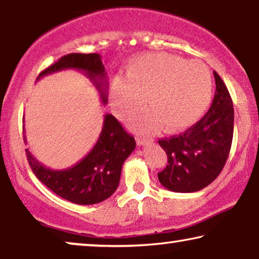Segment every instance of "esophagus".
I'll return each instance as SVG.
<instances>
[{"mask_svg": "<svg viewBox=\"0 0 259 259\" xmlns=\"http://www.w3.org/2000/svg\"><path fill=\"white\" fill-rule=\"evenodd\" d=\"M136 141H137V144L138 145H144L145 143H147V142L151 141V140H149V138H147L145 136H140V135H137Z\"/></svg>", "mask_w": 259, "mask_h": 259, "instance_id": "34e87169", "label": "esophagus"}]
</instances>
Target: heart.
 Masks as SVG:
<instances>
[{"label": "heart", "instance_id": "obj_1", "mask_svg": "<svg viewBox=\"0 0 259 259\" xmlns=\"http://www.w3.org/2000/svg\"><path fill=\"white\" fill-rule=\"evenodd\" d=\"M150 111L133 119L134 129L180 131L197 122L212 97V77L201 61H187L167 54H147L130 62L125 78L116 77L111 103L118 116L125 117L144 104Z\"/></svg>", "mask_w": 259, "mask_h": 259}]
</instances>
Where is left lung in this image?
I'll list each match as a JSON object with an SVG mask.
<instances>
[{"mask_svg": "<svg viewBox=\"0 0 259 259\" xmlns=\"http://www.w3.org/2000/svg\"><path fill=\"white\" fill-rule=\"evenodd\" d=\"M216 93L209 111L183 134L158 144L167 165L158 172L163 187L175 192H195L207 187L223 170L234 136V104L227 85L213 71Z\"/></svg>", "mask_w": 259, "mask_h": 259, "instance_id": "left-lung-1", "label": "left lung"}]
</instances>
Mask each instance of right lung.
Instances as JSON below:
<instances>
[{
    "mask_svg": "<svg viewBox=\"0 0 259 259\" xmlns=\"http://www.w3.org/2000/svg\"><path fill=\"white\" fill-rule=\"evenodd\" d=\"M67 69L82 71L97 89L102 103H108L107 72L100 54H69L43 70L37 79ZM135 148V138L114 116L105 114L96 144L75 165L54 170L38 162L28 149L25 152L36 177L50 190L71 203L90 205L103 202L116 191L123 163Z\"/></svg>",
    "mask_w": 259,
    "mask_h": 259,
    "instance_id": "1",
    "label": "right lung"
}]
</instances>
